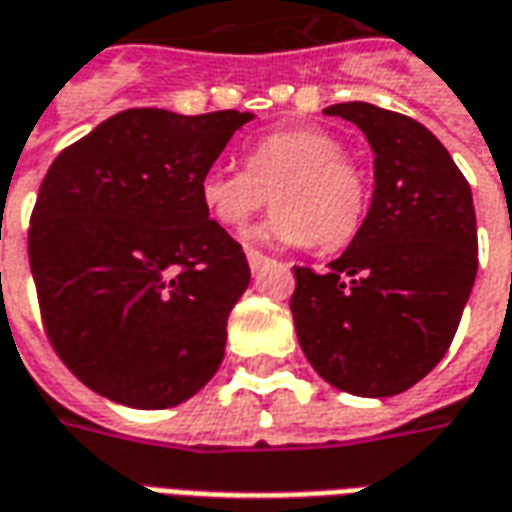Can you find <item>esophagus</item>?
Returning <instances> with one entry per match:
<instances>
[{
    "instance_id": "34e87169",
    "label": "esophagus",
    "mask_w": 512,
    "mask_h": 512,
    "mask_svg": "<svg viewBox=\"0 0 512 512\" xmlns=\"http://www.w3.org/2000/svg\"><path fill=\"white\" fill-rule=\"evenodd\" d=\"M267 256H264V253H259V251H248V264H251V272H259L261 267H264V264H267Z\"/></svg>"
}]
</instances>
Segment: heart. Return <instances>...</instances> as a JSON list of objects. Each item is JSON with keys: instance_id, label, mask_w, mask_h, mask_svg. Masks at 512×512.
I'll return each instance as SVG.
<instances>
[{"instance_id": "b5f03b06", "label": "heart", "mask_w": 512, "mask_h": 512, "mask_svg": "<svg viewBox=\"0 0 512 512\" xmlns=\"http://www.w3.org/2000/svg\"><path fill=\"white\" fill-rule=\"evenodd\" d=\"M201 204L220 226L240 229L267 204L278 207L253 240L338 251L365 215L363 171L324 130L292 128L259 138L245 169L212 166L199 182Z\"/></svg>"}]
</instances>
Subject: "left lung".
I'll return each instance as SVG.
<instances>
[{
  "instance_id": "obj_1",
  "label": "left lung",
  "mask_w": 512,
  "mask_h": 512,
  "mask_svg": "<svg viewBox=\"0 0 512 512\" xmlns=\"http://www.w3.org/2000/svg\"><path fill=\"white\" fill-rule=\"evenodd\" d=\"M327 117L363 130L374 149V199L327 272L294 267V330L324 382L387 398L445 357L477 275V220L464 174L431 130L371 103Z\"/></svg>"
}]
</instances>
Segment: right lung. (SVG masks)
Here are the masks:
<instances>
[{
	"instance_id": "right-lung-1",
	"label": "right lung",
	"mask_w": 512,
	"mask_h": 512,
	"mask_svg": "<svg viewBox=\"0 0 512 512\" xmlns=\"http://www.w3.org/2000/svg\"><path fill=\"white\" fill-rule=\"evenodd\" d=\"M251 111H119L51 163L29 226L46 335L89 390L133 409L196 395L226 352L251 267L201 204Z\"/></svg>"
}]
</instances>
